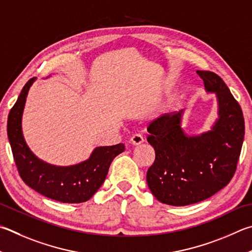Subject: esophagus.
<instances>
[{
  "mask_svg": "<svg viewBox=\"0 0 252 252\" xmlns=\"http://www.w3.org/2000/svg\"><path fill=\"white\" fill-rule=\"evenodd\" d=\"M143 142H144V139L141 134H133L130 139V143L132 145H139L141 143H143Z\"/></svg>",
  "mask_w": 252,
  "mask_h": 252,
  "instance_id": "esophagus-1",
  "label": "esophagus"
}]
</instances>
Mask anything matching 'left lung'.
<instances>
[{"instance_id":"1","label":"left lung","mask_w":252,"mask_h":252,"mask_svg":"<svg viewBox=\"0 0 252 252\" xmlns=\"http://www.w3.org/2000/svg\"><path fill=\"white\" fill-rule=\"evenodd\" d=\"M196 72L206 93L217 98L218 118L210 130L185 133L184 110L164 114L148 127L155 161L146 182L155 198L172 206L202 202L223 189L236 172L245 136L244 114L223 80L212 71Z\"/></svg>"}]
</instances>
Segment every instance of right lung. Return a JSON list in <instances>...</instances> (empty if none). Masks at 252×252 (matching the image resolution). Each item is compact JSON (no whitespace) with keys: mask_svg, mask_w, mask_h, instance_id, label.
I'll use <instances>...</instances> for the list:
<instances>
[{"mask_svg":"<svg viewBox=\"0 0 252 252\" xmlns=\"http://www.w3.org/2000/svg\"><path fill=\"white\" fill-rule=\"evenodd\" d=\"M35 80L26 82L7 119V136L18 173L27 186L45 197L69 204L87 202L103 184L111 162L125 151V144L98 146L88 159L69 166L53 165L38 158L27 145L22 130L26 98Z\"/></svg>","mask_w":252,"mask_h":252,"instance_id":"right-lung-1","label":"right lung"}]
</instances>
